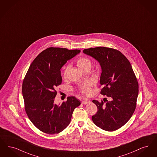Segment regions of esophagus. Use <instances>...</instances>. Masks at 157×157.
Instances as JSON below:
<instances>
[{"mask_svg":"<svg viewBox=\"0 0 157 157\" xmlns=\"http://www.w3.org/2000/svg\"><path fill=\"white\" fill-rule=\"evenodd\" d=\"M90 102V100H87V99H85L84 100H83V101H82V104H89Z\"/></svg>","mask_w":157,"mask_h":157,"instance_id":"obj_1","label":"esophagus"}]
</instances>
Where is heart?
I'll list each match as a JSON object with an SVG mask.
<instances>
[{
    "mask_svg": "<svg viewBox=\"0 0 157 157\" xmlns=\"http://www.w3.org/2000/svg\"><path fill=\"white\" fill-rule=\"evenodd\" d=\"M76 64H77V66H78V67L82 71H84L87 68H91V60L88 58L85 57H82L79 58L76 62ZM68 70H69V66H67L66 67H64V71H63V77L64 78L67 77ZM91 86V82H87L80 87V90L82 93H84L85 94H89V93H90Z\"/></svg>",
    "mask_w": 157,
    "mask_h": 157,
    "instance_id": "1",
    "label": "heart"
}]
</instances>
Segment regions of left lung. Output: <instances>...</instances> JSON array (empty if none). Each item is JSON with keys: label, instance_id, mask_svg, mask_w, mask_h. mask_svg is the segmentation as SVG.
Listing matches in <instances>:
<instances>
[{"label": "left lung", "instance_id": "left-lung-1", "mask_svg": "<svg viewBox=\"0 0 157 157\" xmlns=\"http://www.w3.org/2000/svg\"><path fill=\"white\" fill-rule=\"evenodd\" d=\"M83 53L100 64L101 94L109 98L101 102L93 100L98 111L92 120L105 131L118 130L132 116L138 95V83L130 61L120 51L111 48H90Z\"/></svg>", "mask_w": 157, "mask_h": 157}]
</instances>
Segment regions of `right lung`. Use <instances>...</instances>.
Segmentation results:
<instances>
[{
	"mask_svg": "<svg viewBox=\"0 0 157 157\" xmlns=\"http://www.w3.org/2000/svg\"><path fill=\"white\" fill-rule=\"evenodd\" d=\"M80 53V50L50 48L34 59L22 84L25 110L32 123L48 134H58L70 123L73 111L81 104L75 97L66 102L55 103L56 87L61 84V67Z\"/></svg>",
	"mask_w": 157,
	"mask_h": 157,
	"instance_id": "obj_1",
	"label": "right lung"
}]
</instances>
